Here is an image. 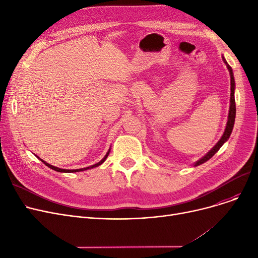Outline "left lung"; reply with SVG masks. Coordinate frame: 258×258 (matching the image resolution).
Instances as JSON below:
<instances>
[{"mask_svg":"<svg viewBox=\"0 0 258 258\" xmlns=\"http://www.w3.org/2000/svg\"><path fill=\"white\" fill-rule=\"evenodd\" d=\"M223 60L224 62L226 63L228 70H229V73H230V78H231V94H230V107H229V115H228V121H227V125H226V128H225V132L223 134L222 138L220 139V141L216 143L211 150L203 157L202 159L198 160L196 163H195V166H199L203 163H205L206 161H208L210 158H212L215 153L218 152L220 148L222 147V145L229 139L230 135H231L232 133V130H233V126H234V121H235V114H236V107H235V98H234V90H235V81H234V76H233V72H232V69L231 67H230L226 59L223 57Z\"/></svg>","mask_w":258,"mask_h":258,"instance_id":"1","label":"left lung"}]
</instances>
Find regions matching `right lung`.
Wrapping results in <instances>:
<instances>
[{
	"label": "right lung",
	"mask_w": 258,
	"mask_h": 258,
	"mask_svg": "<svg viewBox=\"0 0 258 258\" xmlns=\"http://www.w3.org/2000/svg\"><path fill=\"white\" fill-rule=\"evenodd\" d=\"M108 154H110V150H108V152L106 153V155L104 156V158L100 161V162H98V163H96V164H94V165H91V166H89V167H85V168H79V169H62V168H58V167H55V166H53V165H50L49 163H47V162H45L44 160H42L40 158H38L40 161L43 162V163L45 164V165H47L49 168H51V169H53V170H55V171H58V172H78V171H83V170H87V169H90V168H94V167H97V166H99V165H101L103 162L105 161V159L107 158V156H108Z\"/></svg>",
	"instance_id": "1"
}]
</instances>
